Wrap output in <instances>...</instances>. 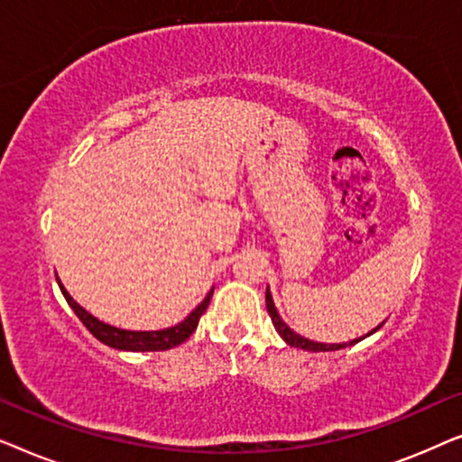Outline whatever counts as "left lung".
Here are the masks:
<instances>
[{
	"instance_id": "left-lung-1",
	"label": "left lung",
	"mask_w": 462,
	"mask_h": 462,
	"mask_svg": "<svg viewBox=\"0 0 462 462\" xmlns=\"http://www.w3.org/2000/svg\"><path fill=\"white\" fill-rule=\"evenodd\" d=\"M264 300H267V311H269V315H271V321H273V326H275V330H277V334H280V337L286 340V343L290 345V346H296V349H305V351H313V353H319V351H338V349H345V346H351V345H356V343H359V340H364L365 337H370V334H374L376 330H381L383 328V324H378L374 330H370L368 334H364V337H359V338H353V340H349V343H315V340H309V338H305V337H300V334H296L292 328H290L286 321H283L282 318H280V313H277V309H275V302H273V296H271V292H269V288H267V294H264Z\"/></svg>"
}]
</instances>
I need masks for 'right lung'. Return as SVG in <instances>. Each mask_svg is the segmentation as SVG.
<instances>
[{
    "mask_svg": "<svg viewBox=\"0 0 462 462\" xmlns=\"http://www.w3.org/2000/svg\"><path fill=\"white\" fill-rule=\"evenodd\" d=\"M56 282H59V288H60L62 296H65V300L69 302V307H71L75 315L81 319V324L90 330L92 337L98 338L100 343H105L106 346H113V349H119V351H166V349H172V346H176V345L185 343V340L195 332V328H198L199 318L206 313L208 305H210L212 292H214V288H212L210 292H208L206 299L201 300L199 305L180 321V324L163 328V330H149V332L141 330L138 332V330H124V328H116V326L105 324V321L97 319L92 313H88L84 307L78 305V302L73 300V296L67 292V288L62 286V282L59 280V277H56Z\"/></svg>",
    "mask_w": 462,
    "mask_h": 462,
    "instance_id": "1",
    "label": "right lung"
}]
</instances>
